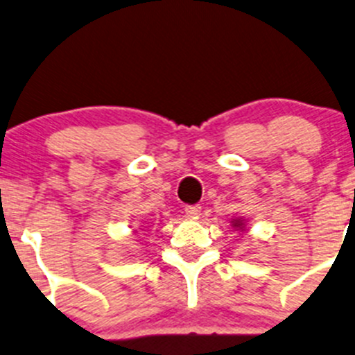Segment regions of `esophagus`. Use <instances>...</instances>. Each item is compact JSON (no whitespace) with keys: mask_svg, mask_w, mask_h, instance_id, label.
Listing matches in <instances>:
<instances>
[{"mask_svg":"<svg viewBox=\"0 0 355 355\" xmlns=\"http://www.w3.org/2000/svg\"><path fill=\"white\" fill-rule=\"evenodd\" d=\"M200 209L202 207L199 206V204H192V206H185V214H187L189 218H198L200 214Z\"/></svg>","mask_w":355,"mask_h":355,"instance_id":"34e87169","label":"esophagus"}]
</instances>
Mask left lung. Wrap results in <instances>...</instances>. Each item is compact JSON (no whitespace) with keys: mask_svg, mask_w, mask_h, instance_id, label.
<instances>
[{"mask_svg":"<svg viewBox=\"0 0 355 355\" xmlns=\"http://www.w3.org/2000/svg\"><path fill=\"white\" fill-rule=\"evenodd\" d=\"M241 225H242V221L237 220V221H235V223H234V227H241Z\"/></svg>","mask_w":355,"mask_h":355,"instance_id":"left-lung-1","label":"left lung"}]
</instances>
